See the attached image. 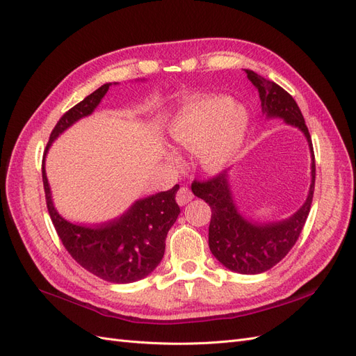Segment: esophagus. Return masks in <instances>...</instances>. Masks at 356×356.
Masks as SVG:
<instances>
[{
    "label": "esophagus",
    "mask_w": 356,
    "mask_h": 356,
    "mask_svg": "<svg viewBox=\"0 0 356 356\" xmlns=\"http://www.w3.org/2000/svg\"><path fill=\"white\" fill-rule=\"evenodd\" d=\"M193 197H195V196H193V193H191L190 188L181 187L177 193V203L179 204V207H184V204H187L188 202L193 200Z\"/></svg>",
    "instance_id": "esophagus-1"
}]
</instances>
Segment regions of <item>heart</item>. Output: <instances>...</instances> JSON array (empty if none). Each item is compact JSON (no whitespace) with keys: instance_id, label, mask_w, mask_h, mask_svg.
I'll return each instance as SVG.
<instances>
[{"instance_id":"1","label":"heart","mask_w":356,"mask_h":356,"mask_svg":"<svg viewBox=\"0 0 356 356\" xmlns=\"http://www.w3.org/2000/svg\"><path fill=\"white\" fill-rule=\"evenodd\" d=\"M250 124L245 106L224 96H207L186 105L169 123L172 144L197 149L208 169L224 168L239 154Z\"/></svg>"}]
</instances>
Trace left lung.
<instances>
[{"label": "left lung", "instance_id": "1", "mask_svg": "<svg viewBox=\"0 0 356 356\" xmlns=\"http://www.w3.org/2000/svg\"><path fill=\"white\" fill-rule=\"evenodd\" d=\"M248 79L258 89L261 110L267 118L281 117L286 124L305 134L312 154V182L306 202L294 215L284 221L254 222L246 220L233 200L227 170L208 181H193L195 196L209 203V250L232 272L242 275L263 273L276 266L291 251L303 230L310 212L315 190V154L309 129L297 102L281 86L266 80L251 70Z\"/></svg>", "mask_w": 356, "mask_h": 356}]
</instances>
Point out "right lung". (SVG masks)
Segmentation results:
<instances>
[{
    "instance_id": "right-lung-1",
    "label": "right lung",
    "mask_w": 356,
    "mask_h": 356,
    "mask_svg": "<svg viewBox=\"0 0 356 356\" xmlns=\"http://www.w3.org/2000/svg\"><path fill=\"white\" fill-rule=\"evenodd\" d=\"M106 83L63 114L50 134L51 143L80 118L90 115L108 92ZM44 153V157H46ZM42 184L47 209L59 239L71 257L86 270L113 284H131L152 273L165 254V239L179 215L177 184L168 191L136 200L122 217L98 225L72 224L62 218L51 202L42 159Z\"/></svg>"
}]
</instances>
